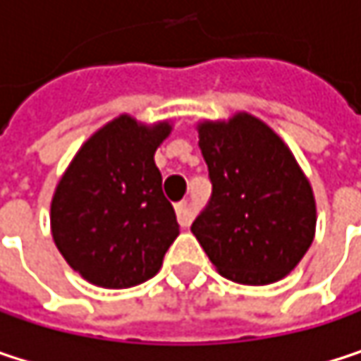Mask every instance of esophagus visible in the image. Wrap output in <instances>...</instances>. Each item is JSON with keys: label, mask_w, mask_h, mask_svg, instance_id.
Wrapping results in <instances>:
<instances>
[{"label": "esophagus", "mask_w": 361, "mask_h": 361, "mask_svg": "<svg viewBox=\"0 0 361 361\" xmlns=\"http://www.w3.org/2000/svg\"><path fill=\"white\" fill-rule=\"evenodd\" d=\"M176 213H178V221H180L181 228H188L192 224V211H190V204L188 202L176 204Z\"/></svg>", "instance_id": "34e87169"}]
</instances>
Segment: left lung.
Masks as SVG:
<instances>
[{
  "label": "left lung",
  "mask_w": 361,
  "mask_h": 361,
  "mask_svg": "<svg viewBox=\"0 0 361 361\" xmlns=\"http://www.w3.org/2000/svg\"><path fill=\"white\" fill-rule=\"evenodd\" d=\"M213 183L192 234L219 274L238 284L282 280L314 243L316 200L288 146L257 116L198 125Z\"/></svg>",
  "instance_id": "8db88e82"
}]
</instances>
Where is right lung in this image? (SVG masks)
Listing matches in <instances>:
<instances>
[{
    "label": "right lung",
    "instance_id": "right-lung-1",
    "mask_svg": "<svg viewBox=\"0 0 361 361\" xmlns=\"http://www.w3.org/2000/svg\"><path fill=\"white\" fill-rule=\"evenodd\" d=\"M169 133L167 121L142 125L121 114L81 146L58 181L51 236L87 282L129 288L161 269L180 234L154 165V152Z\"/></svg>",
    "mask_w": 361,
    "mask_h": 361
}]
</instances>
